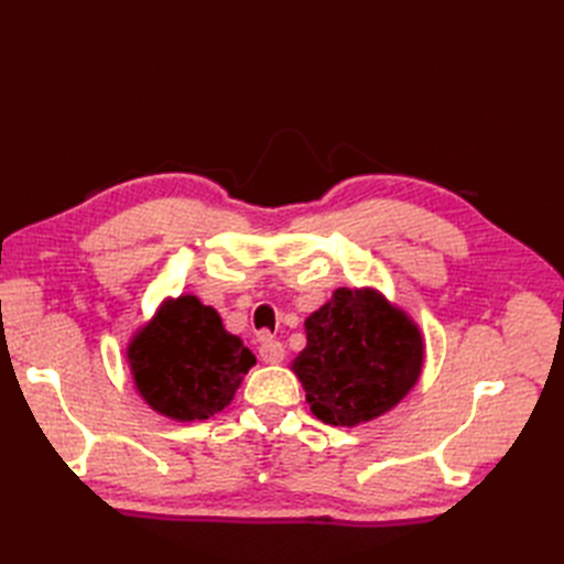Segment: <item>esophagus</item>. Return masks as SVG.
<instances>
[{
    "instance_id": "esophagus-1",
    "label": "esophagus",
    "mask_w": 564,
    "mask_h": 564,
    "mask_svg": "<svg viewBox=\"0 0 564 564\" xmlns=\"http://www.w3.org/2000/svg\"><path fill=\"white\" fill-rule=\"evenodd\" d=\"M259 355L265 365H280L284 360V346L275 338L263 336L259 344Z\"/></svg>"
}]
</instances>
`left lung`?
<instances>
[{
	"label": "left lung",
	"instance_id": "1",
	"mask_svg": "<svg viewBox=\"0 0 564 564\" xmlns=\"http://www.w3.org/2000/svg\"><path fill=\"white\" fill-rule=\"evenodd\" d=\"M419 324L373 286H340L305 317V348L292 371L311 412L355 429L395 409L421 379Z\"/></svg>",
	"mask_w": 564,
	"mask_h": 564
}]
</instances>
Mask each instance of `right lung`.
Here are the masks:
<instances>
[{"label": "right lung", "mask_w": 564, "mask_h": 564, "mask_svg": "<svg viewBox=\"0 0 564 564\" xmlns=\"http://www.w3.org/2000/svg\"><path fill=\"white\" fill-rule=\"evenodd\" d=\"M127 365L135 392L152 412L193 423L224 412L256 357L212 305L181 294L164 299L131 334Z\"/></svg>", "instance_id": "right-lung-1"}]
</instances>
